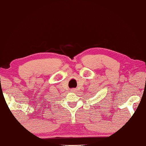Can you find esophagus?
Returning <instances> with one entry per match:
<instances>
[{
  "label": "esophagus",
  "instance_id": "obj_1",
  "mask_svg": "<svg viewBox=\"0 0 146 146\" xmlns=\"http://www.w3.org/2000/svg\"><path fill=\"white\" fill-rule=\"evenodd\" d=\"M70 91H71V92H76L77 89H76V88H71Z\"/></svg>",
  "mask_w": 146,
  "mask_h": 146
}]
</instances>
